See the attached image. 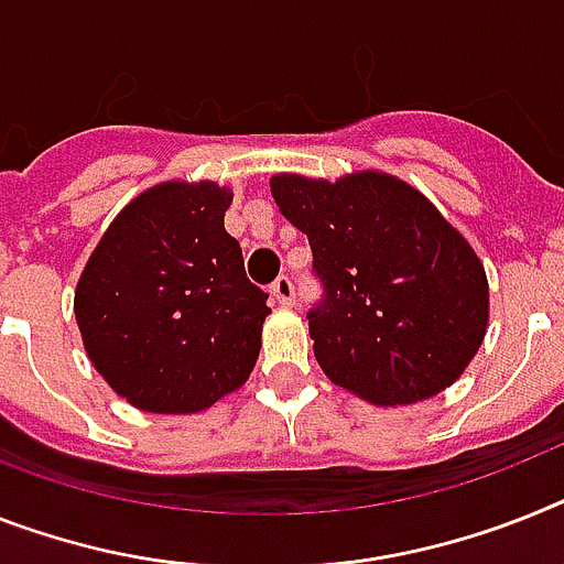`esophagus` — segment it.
<instances>
[{
    "label": "esophagus",
    "instance_id": "34e87169",
    "mask_svg": "<svg viewBox=\"0 0 564 564\" xmlns=\"http://www.w3.org/2000/svg\"><path fill=\"white\" fill-rule=\"evenodd\" d=\"M272 297L281 306L295 304V283H292L290 274H281V278L272 283Z\"/></svg>",
    "mask_w": 564,
    "mask_h": 564
}]
</instances>
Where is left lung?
Returning <instances> with one entry per match:
<instances>
[{
    "label": "left lung",
    "instance_id": "left-lung-1",
    "mask_svg": "<svg viewBox=\"0 0 564 564\" xmlns=\"http://www.w3.org/2000/svg\"><path fill=\"white\" fill-rule=\"evenodd\" d=\"M281 215L306 235L324 286L310 310L315 358L372 404H415L451 387L487 333L481 260L404 180L274 174Z\"/></svg>",
    "mask_w": 564,
    "mask_h": 564
}]
</instances>
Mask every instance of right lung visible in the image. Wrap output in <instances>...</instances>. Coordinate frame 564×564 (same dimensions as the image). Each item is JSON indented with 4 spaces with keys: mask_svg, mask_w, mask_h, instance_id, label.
<instances>
[{
    "mask_svg": "<svg viewBox=\"0 0 564 564\" xmlns=\"http://www.w3.org/2000/svg\"><path fill=\"white\" fill-rule=\"evenodd\" d=\"M229 203L209 180L160 183L113 217L83 269L85 352L145 413H200L258 361L269 295L246 278Z\"/></svg>",
    "mask_w": 564,
    "mask_h": 564,
    "instance_id": "1",
    "label": "right lung"
}]
</instances>
